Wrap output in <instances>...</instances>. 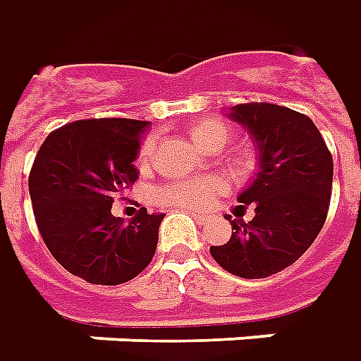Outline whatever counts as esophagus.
<instances>
[{
    "label": "esophagus",
    "instance_id": "esophagus-1",
    "mask_svg": "<svg viewBox=\"0 0 361 361\" xmlns=\"http://www.w3.org/2000/svg\"><path fill=\"white\" fill-rule=\"evenodd\" d=\"M188 214H190L192 219L197 220V222H207V220H209V216H207V214H202V212H197V210H190Z\"/></svg>",
    "mask_w": 361,
    "mask_h": 361
}]
</instances>
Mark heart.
Wrapping results in <instances>:
<instances>
[{"label": "heart", "mask_w": 361, "mask_h": 361, "mask_svg": "<svg viewBox=\"0 0 361 361\" xmlns=\"http://www.w3.org/2000/svg\"><path fill=\"white\" fill-rule=\"evenodd\" d=\"M188 137L197 142L202 151L216 154L220 152L228 141L232 139V129L216 118H207V121H197L188 127ZM154 137L149 135L145 137L137 151V166L147 169L154 154ZM224 180L216 176H207V178H192V180H176L169 185L161 186L154 198L163 207H176V209H204L210 200L219 197L224 190Z\"/></svg>", "instance_id": "1"}]
</instances>
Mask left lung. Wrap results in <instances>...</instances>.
<instances>
[{"label":"left lung","mask_w":361,"mask_h":361,"mask_svg":"<svg viewBox=\"0 0 361 361\" xmlns=\"http://www.w3.org/2000/svg\"><path fill=\"white\" fill-rule=\"evenodd\" d=\"M228 117L252 135L258 175L238 195L254 219L231 222V240L212 258L240 278H268L294 264L320 234L332 197L334 161L310 117L272 103L234 105ZM238 216V214H236Z\"/></svg>","instance_id":"8db88e82"}]
</instances>
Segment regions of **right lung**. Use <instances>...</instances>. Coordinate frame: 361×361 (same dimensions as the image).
I'll return each mask as SVG.
<instances>
[{
	"mask_svg": "<svg viewBox=\"0 0 361 361\" xmlns=\"http://www.w3.org/2000/svg\"><path fill=\"white\" fill-rule=\"evenodd\" d=\"M149 121L81 118L51 130L29 173L41 238L53 258L89 284L115 286L151 264L164 214L141 209L129 222L113 202L139 178L135 169Z\"/></svg>",
	"mask_w": 361,
	"mask_h": 361,
	"instance_id": "add662e5",
	"label": "right lung"
}]
</instances>
